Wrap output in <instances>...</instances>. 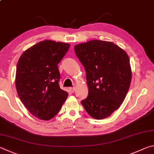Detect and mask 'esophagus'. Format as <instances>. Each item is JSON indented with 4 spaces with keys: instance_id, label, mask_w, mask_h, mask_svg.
I'll return each mask as SVG.
<instances>
[{
    "instance_id": "34e87169",
    "label": "esophagus",
    "mask_w": 154,
    "mask_h": 154,
    "mask_svg": "<svg viewBox=\"0 0 154 154\" xmlns=\"http://www.w3.org/2000/svg\"><path fill=\"white\" fill-rule=\"evenodd\" d=\"M69 90H70V91H71L72 93H74V91H75V88H69Z\"/></svg>"
}]
</instances>
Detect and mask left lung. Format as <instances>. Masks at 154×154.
Listing matches in <instances>:
<instances>
[{
	"label": "left lung",
	"instance_id": "1",
	"mask_svg": "<svg viewBox=\"0 0 154 154\" xmlns=\"http://www.w3.org/2000/svg\"><path fill=\"white\" fill-rule=\"evenodd\" d=\"M74 51L85 69L88 87L82 105L95 119L110 116L122 105L131 85L127 53L112 42L99 40L75 45Z\"/></svg>",
	"mask_w": 154,
	"mask_h": 154
}]
</instances>
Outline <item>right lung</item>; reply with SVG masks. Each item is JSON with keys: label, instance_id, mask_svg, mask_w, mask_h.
<instances>
[{"label": "right lung", "instance_id": "obj_1", "mask_svg": "<svg viewBox=\"0 0 154 154\" xmlns=\"http://www.w3.org/2000/svg\"><path fill=\"white\" fill-rule=\"evenodd\" d=\"M69 44L46 40L24 51L17 64L15 87L28 111L40 120L58 114L68 96L59 87L58 66Z\"/></svg>", "mask_w": 154, "mask_h": 154}]
</instances>
